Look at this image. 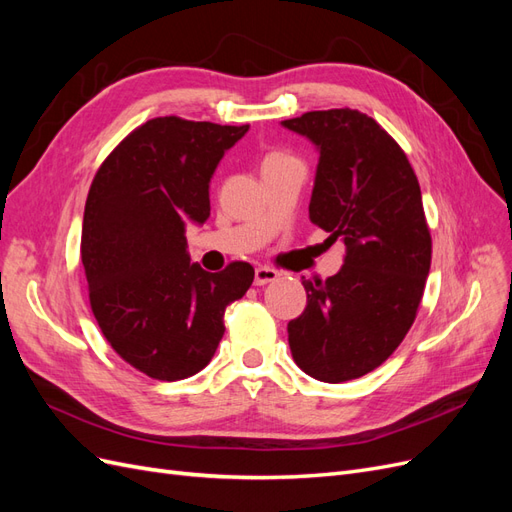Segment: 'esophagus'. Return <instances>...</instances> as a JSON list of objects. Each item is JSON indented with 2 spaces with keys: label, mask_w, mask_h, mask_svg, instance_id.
<instances>
[{
  "label": "esophagus",
  "mask_w": 512,
  "mask_h": 512,
  "mask_svg": "<svg viewBox=\"0 0 512 512\" xmlns=\"http://www.w3.org/2000/svg\"><path fill=\"white\" fill-rule=\"evenodd\" d=\"M277 277H280V273H277L271 267H256V271H254V284L256 286H265L269 282H275Z\"/></svg>",
  "instance_id": "obj_1"
}]
</instances>
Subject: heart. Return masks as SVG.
<instances>
[{"label":"heart","mask_w":512,"mask_h":512,"mask_svg":"<svg viewBox=\"0 0 512 512\" xmlns=\"http://www.w3.org/2000/svg\"><path fill=\"white\" fill-rule=\"evenodd\" d=\"M286 160H290V156H286V153H280V151H273V153H269V156L262 160V166H267V164H277V162H286Z\"/></svg>","instance_id":"b5f03b06"}]
</instances>
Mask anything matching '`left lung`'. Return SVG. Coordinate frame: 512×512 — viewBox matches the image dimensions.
Segmentation results:
<instances>
[{"mask_svg":"<svg viewBox=\"0 0 512 512\" xmlns=\"http://www.w3.org/2000/svg\"><path fill=\"white\" fill-rule=\"evenodd\" d=\"M282 126L318 151L309 220L346 245L329 280H303L305 312L288 322L292 359L320 382L361 378L410 331L431 267V237L406 153L365 113L312 111Z\"/></svg>","mask_w":512,"mask_h":512,"instance_id":"8db88e82","label":"left lung"}]
</instances>
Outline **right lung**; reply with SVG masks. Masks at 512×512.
<instances>
[{
  "mask_svg": "<svg viewBox=\"0 0 512 512\" xmlns=\"http://www.w3.org/2000/svg\"><path fill=\"white\" fill-rule=\"evenodd\" d=\"M247 130L156 117L123 138L89 188L81 258L91 312L113 350L149 378L207 367L228 303L254 282L247 262L205 271L185 239L188 224L207 222L211 177Z\"/></svg>",
  "mask_w": 512,
  "mask_h": 512,
  "instance_id": "add662e5",
  "label": "right lung"
}]
</instances>
